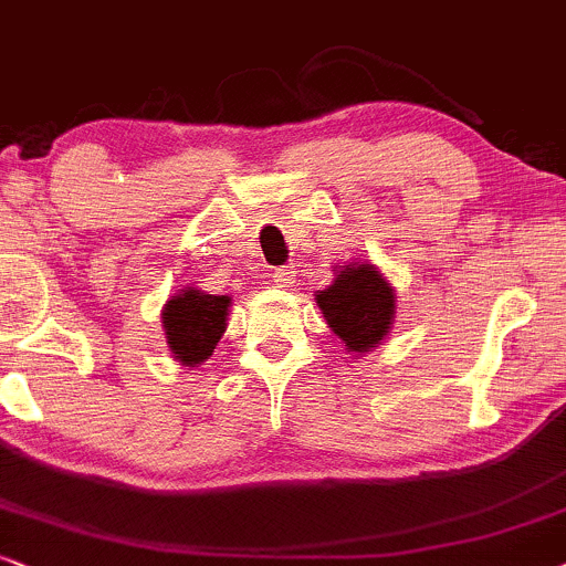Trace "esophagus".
Wrapping results in <instances>:
<instances>
[{"label":"esophagus","mask_w":566,"mask_h":566,"mask_svg":"<svg viewBox=\"0 0 566 566\" xmlns=\"http://www.w3.org/2000/svg\"><path fill=\"white\" fill-rule=\"evenodd\" d=\"M271 282H274L276 287H292V284H295V269L292 266L276 269L274 274H271Z\"/></svg>","instance_id":"obj_1"}]
</instances>
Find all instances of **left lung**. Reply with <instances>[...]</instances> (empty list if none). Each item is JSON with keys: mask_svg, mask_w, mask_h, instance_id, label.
I'll return each mask as SVG.
<instances>
[{"mask_svg": "<svg viewBox=\"0 0 566 566\" xmlns=\"http://www.w3.org/2000/svg\"><path fill=\"white\" fill-rule=\"evenodd\" d=\"M326 326L347 355H368L384 345L397 318V290L370 261L334 269V282L316 292Z\"/></svg>", "mask_w": 566, "mask_h": 566, "instance_id": "obj_1", "label": "left lung"}]
</instances>
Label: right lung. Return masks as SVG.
<instances>
[{
	"label": "right lung",
	"instance_id": "add662e5",
	"mask_svg": "<svg viewBox=\"0 0 566 566\" xmlns=\"http://www.w3.org/2000/svg\"><path fill=\"white\" fill-rule=\"evenodd\" d=\"M230 295H209L198 287L175 292L161 311V326L171 357L185 368H198L217 349L227 332Z\"/></svg>",
	"mask_w": 566,
	"mask_h": 566
}]
</instances>
